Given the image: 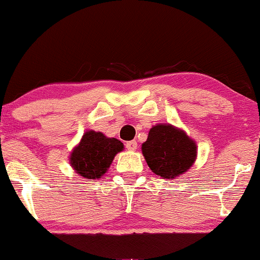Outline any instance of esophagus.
<instances>
[{"label": "esophagus", "mask_w": 260, "mask_h": 260, "mask_svg": "<svg viewBox=\"0 0 260 260\" xmlns=\"http://www.w3.org/2000/svg\"><path fill=\"white\" fill-rule=\"evenodd\" d=\"M137 147H138V145H137L136 140H131V142H127L126 143V148L128 149V150H131V151L136 150Z\"/></svg>", "instance_id": "1"}]
</instances>
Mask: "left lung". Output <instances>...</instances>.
<instances>
[{
  "label": "left lung",
  "mask_w": 260,
  "mask_h": 260,
  "mask_svg": "<svg viewBox=\"0 0 260 260\" xmlns=\"http://www.w3.org/2000/svg\"><path fill=\"white\" fill-rule=\"evenodd\" d=\"M142 153L154 174L170 180L192 168L197 144L184 131L161 123L149 131L148 139L142 144Z\"/></svg>",
  "instance_id": "1"
}]
</instances>
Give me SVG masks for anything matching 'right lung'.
<instances>
[{"instance_id": "obj_1", "label": "right lung", "mask_w": 260, "mask_h": 260, "mask_svg": "<svg viewBox=\"0 0 260 260\" xmlns=\"http://www.w3.org/2000/svg\"><path fill=\"white\" fill-rule=\"evenodd\" d=\"M123 150V143L107 138L101 132L88 131L70 156L71 166L79 176L89 180L100 178L106 174L116 154Z\"/></svg>"}]
</instances>
